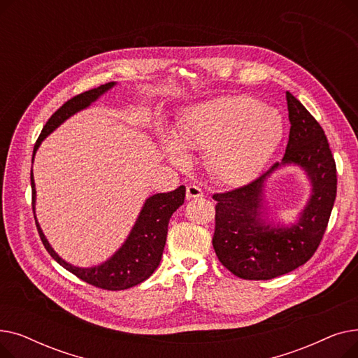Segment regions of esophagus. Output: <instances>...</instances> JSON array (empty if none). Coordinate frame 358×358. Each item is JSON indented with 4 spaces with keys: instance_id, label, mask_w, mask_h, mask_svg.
Returning a JSON list of instances; mask_svg holds the SVG:
<instances>
[{
    "instance_id": "1",
    "label": "esophagus",
    "mask_w": 358,
    "mask_h": 358,
    "mask_svg": "<svg viewBox=\"0 0 358 358\" xmlns=\"http://www.w3.org/2000/svg\"><path fill=\"white\" fill-rule=\"evenodd\" d=\"M199 197H203V192L199 185L190 184L187 187V199H199Z\"/></svg>"
}]
</instances>
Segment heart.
I'll use <instances>...</instances> for the list:
<instances>
[{
  "label": "heart",
  "instance_id": "obj_1",
  "mask_svg": "<svg viewBox=\"0 0 358 358\" xmlns=\"http://www.w3.org/2000/svg\"><path fill=\"white\" fill-rule=\"evenodd\" d=\"M283 136L280 113L247 97H223L201 103L187 111L178 124L177 138L187 148L208 149L206 162L220 181L239 184L255 177L267 164ZM177 164L187 155L180 145L166 143Z\"/></svg>",
  "mask_w": 358,
  "mask_h": 358
}]
</instances>
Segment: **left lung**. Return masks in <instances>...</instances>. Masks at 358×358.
Here are the masks:
<instances>
[{
	"label": "left lung",
	"instance_id": "left-lung-1",
	"mask_svg": "<svg viewBox=\"0 0 358 358\" xmlns=\"http://www.w3.org/2000/svg\"><path fill=\"white\" fill-rule=\"evenodd\" d=\"M290 134L286 154L248 184L215 193L213 248L217 259L243 280H271L303 266L327 231L336 197V165L325 131L287 91ZM286 163L302 166L313 180L314 193L301 220L293 227H275L262 219L264 180Z\"/></svg>",
	"mask_w": 358,
	"mask_h": 358
}]
</instances>
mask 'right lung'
<instances>
[{
	"label": "right lung",
	"mask_w": 358,
	"mask_h": 358,
	"mask_svg": "<svg viewBox=\"0 0 358 358\" xmlns=\"http://www.w3.org/2000/svg\"><path fill=\"white\" fill-rule=\"evenodd\" d=\"M115 85V83H107L100 85L99 88H92L85 92L78 94L66 103H64L58 110H56L50 119L43 126L42 134L36 141L33 149V158L34 152L39 148L41 142L50 134L53 129L58 127L64 120H66L73 113L80 111L81 108L88 107L94 100H97L103 92ZM31 180V208L34 212V181L33 173L30 176ZM185 197V187L180 185L178 189L169 193H159L152 197H149L143 206V209L135 223L134 229H131L129 238L123 243V247L113 255L104 264L91 267V268H80L75 267L69 262L64 261L58 254H56L49 242L46 241L39 223L36 220V228L39 232L42 243L45 245L46 251L50 257L58 261L59 264L71 271L72 274L81 278L85 283L99 287L103 290H126L134 286L141 285L142 281L152 275V273L158 268L162 251L166 241L168 232V222L171 215L184 203Z\"/></svg>",
	"instance_id": "add662e5"
}]
</instances>
